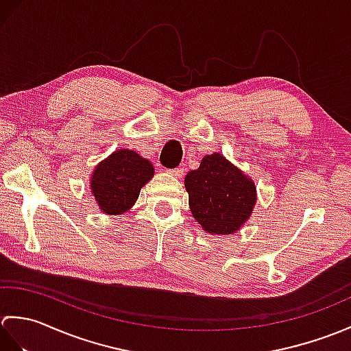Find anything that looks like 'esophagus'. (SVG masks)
Instances as JSON below:
<instances>
[{"label": "esophagus", "instance_id": "obj_1", "mask_svg": "<svg viewBox=\"0 0 351 351\" xmlns=\"http://www.w3.org/2000/svg\"><path fill=\"white\" fill-rule=\"evenodd\" d=\"M169 175H173V176H182L184 175V169L182 167H178V169H171L167 170Z\"/></svg>", "mask_w": 351, "mask_h": 351}]
</instances>
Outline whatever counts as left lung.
<instances>
[{
  "label": "left lung",
  "instance_id": "left-lung-1",
  "mask_svg": "<svg viewBox=\"0 0 351 351\" xmlns=\"http://www.w3.org/2000/svg\"><path fill=\"white\" fill-rule=\"evenodd\" d=\"M184 185L193 217L211 235L240 230L258 200L252 178L220 152L205 155L199 169L185 175Z\"/></svg>",
  "mask_w": 351,
  "mask_h": 351
}]
</instances>
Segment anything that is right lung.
<instances>
[{
  "label": "right lung",
  "instance_id": "right-lung-1",
  "mask_svg": "<svg viewBox=\"0 0 351 351\" xmlns=\"http://www.w3.org/2000/svg\"><path fill=\"white\" fill-rule=\"evenodd\" d=\"M152 162L136 151L119 149L98 162L90 176V193L99 211L121 215L137 202L140 190L154 178Z\"/></svg>",
  "mask_w": 351,
  "mask_h": 351
}]
</instances>
